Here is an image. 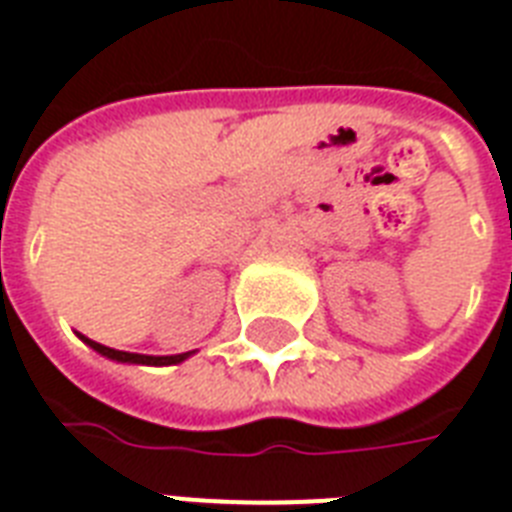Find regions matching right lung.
I'll list each match as a JSON object with an SVG mask.
<instances>
[{"label":"right lung","mask_w":512,"mask_h":512,"mask_svg":"<svg viewBox=\"0 0 512 512\" xmlns=\"http://www.w3.org/2000/svg\"><path fill=\"white\" fill-rule=\"evenodd\" d=\"M93 349L109 357V360H117V362H142V365H171V362L177 360H163V357H139V354H128V351H117V349H109V346H101V343H93L88 341Z\"/></svg>","instance_id":"add662e5"}]
</instances>
